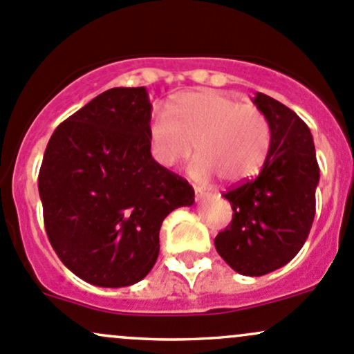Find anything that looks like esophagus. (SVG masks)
<instances>
[{
    "instance_id": "esophagus-1",
    "label": "esophagus",
    "mask_w": 354,
    "mask_h": 354,
    "mask_svg": "<svg viewBox=\"0 0 354 354\" xmlns=\"http://www.w3.org/2000/svg\"><path fill=\"white\" fill-rule=\"evenodd\" d=\"M204 196H206V192H203V191H199V189H196V201H201Z\"/></svg>"
}]
</instances>
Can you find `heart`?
<instances>
[{"label": "heart", "instance_id": "obj_1", "mask_svg": "<svg viewBox=\"0 0 354 354\" xmlns=\"http://www.w3.org/2000/svg\"><path fill=\"white\" fill-rule=\"evenodd\" d=\"M170 117L155 111L148 138L153 160L163 169L187 162L196 148L192 178L241 184L254 177L267 158L272 128L267 116L253 104L214 89L180 93L170 102Z\"/></svg>", "mask_w": 354, "mask_h": 354}]
</instances>
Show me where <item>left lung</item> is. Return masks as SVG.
I'll list each match as a JSON object with an SVG mask.
<instances>
[{
  "mask_svg": "<svg viewBox=\"0 0 354 354\" xmlns=\"http://www.w3.org/2000/svg\"><path fill=\"white\" fill-rule=\"evenodd\" d=\"M253 102L267 116L272 143L260 174L224 194L233 221L214 246L234 272L261 277L287 265L309 236L319 165L310 130L290 108L263 93Z\"/></svg>",
  "mask_w": 354,
  "mask_h": 354,
  "instance_id": "8db88e82",
  "label": "left lung"
}]
</instances>
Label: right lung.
Returning <instances> with one entry per match:
<instances>
[{
  "mask_svg": "<svg viewBox=\"0 0 354 354\" xmlns=\"http://www.w3.org/2000/svg\"><path fill=\"white\" fill-rule=\"evenodd\" d=\"M145 87H113L60 123L48 140L39 192L48 241L74 275L97 287L145 279L163 219L192 206L187 180L150 151Z\"/></svg>",
  "mask_w": 354,
  "mask_h": 354,
  "instance_id": "add662e5",
  "label": "right lung"
}]
</instances>
